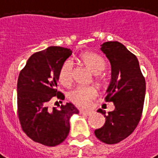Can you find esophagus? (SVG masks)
<instances>
[{"mask_svg":"<svg viewBox=\"0 0 158 158\" xmlns=\"http://www.w3.org/2000/svg\"><path fill=\"white\" fill-rule=\"evenodd\" d=\"M94 113L93 111H86V110H80V113L81 114H85V115H91Z\"/></svg>","mask_w":158,"mask_h":158,"instance_id":"1","label":"esophagus"}]
</instances>
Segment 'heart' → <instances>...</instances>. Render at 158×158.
Returning <instances> with one entry per match:
<instances>
[{
    "instance_id": "b5f03b06",
    "label": "heart",
    "mask_w": 158,
    "mask_h": 158,
    "mask_svg": "<svg viewBox=\"0 0 158 158\" xmlns=\"http://www.w3.org/2000/svg\"><path fill=\"white\" fill-rule=\"evenodd\" d=\"M80 60L85 65L95 73V80L102 85L105 79L102 73L106 67V62L102 56L92 52H84L80 55ZM59 81L63 85L69 86L73 82V63L70 60L62 62L58 73ZM97 96V90L93 86H79L69 93V99L72 103L79 107L89 106L90 102Z\"/></svg>"
}]
</instances>
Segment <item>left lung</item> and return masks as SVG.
<instances>
[{"mask_svg":"<svg viewBox=\"0 0 158 158\" xmlns=\"http://www.w3.org/2000/svg\"><path fill=\"white\" fill-rule=\"evenodd\" d=\"M102 51L112 66V79L106 90V102H112L115 109H98L106 118L105 124L95 130L96 138L106 144H116L130 135L138 125L143 112L146 80L139 61L118 41L105 42Z\"/></svg>","mask_w":158,"mask_h":158,"instance_id":"left-lung-1","label":"left lung"}]
</instances>
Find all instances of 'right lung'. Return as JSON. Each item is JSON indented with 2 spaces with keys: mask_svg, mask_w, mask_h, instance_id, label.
Masks as SVG:
<instances>
[{
  "mask_svg": "<svg viewBox=\"0 0 158 158\" xmlns=\"http://www.w3.org/2000/svg\"><path fill=\"white\" fill-rule=\"evenodd\" d=\"M71 55L70 49L50 46L33 54L19 73V123L30 139L44 146H55L62 143L69 133L70 117L79 113L70 102L58 107L48 106L52 99H64V95L56 89L58 73L62 62Z\"/></svg>",
  "mask_w": 158,
  "mask_h": 158,
  "instance_id": "add662e5",
  "label": "right lung"
}]
</instances>
